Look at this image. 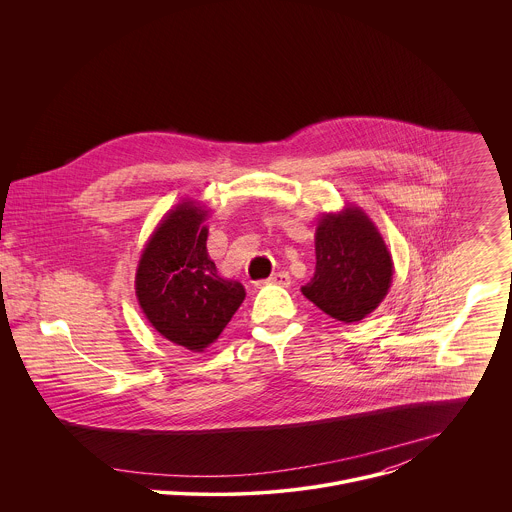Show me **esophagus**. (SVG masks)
<instances>
[{"label": "esophagus", "instance_id": "esophagus-1", "mask_svg": "<svg viewBox=\"0 0 512 512\" xmlns=\"http://www.w3.org/2000/svg\"><path fill=\"white\" fill-rule=\"evenodd\" d=\"M266 284H276V286H290V274L288 272H274Z\"/></svg>", "mask_w": 512, "mask_h": 512}]
</instances>
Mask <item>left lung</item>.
<instances>
[{"mask_svg":"<svg viewBox=\"0 0 512 512\" xmlns=\"http://www.w3.org/2000/svg\"><path fill=\"white\" fill-rule=\"evenodd\" d=\"M315 260V274L301 293L337 321L365 319L390 290V250L361 207L349 205L319 219Z\"/></svg>","mask_w":512,"mask_h":512,"instance_id":"obj_1","label":"left lung"}]
</instances>
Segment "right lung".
I'll use <instances>...</instances> for the list:
<instances>
[{
    "label": "right lung",
    "instance_id": "1",
    "mask_svg": "<svg viewBox=\"0 0 512 512\" xmlns=\"http://www.w3.org/2000/svg\"><path fill=\"white\" fill-rule=\"evenodd\" d=\"M209 211L183 201L155 226L136 270L138 303L167 341L203 353L219 339L246 292L224 280L207 252Z\"/></svg>",
    "mask_w": 512,
    "mask_h": 512
}]
</instances>
